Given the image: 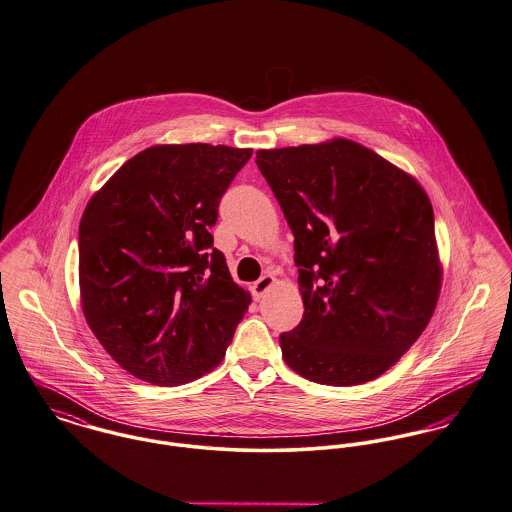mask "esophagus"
<instances>
[{
  "label": "esophagus",
  "instance_id": "1",
  "mask_svg": "<svg viewBox=\"0 0 512 512\" xmlns=\"http://www.w3.org/2000/svg\"><path fill=\"white\" fill-rule=\"evenodd\" d=\"M272 284H274V276H272V274H265V276H261V278L251 286V294H253V298H255V300H261V298L265 296V292L271 288Z\"/></svg>",
  "mask_w": 512,
  "mask_h": 512
}]
</instances>
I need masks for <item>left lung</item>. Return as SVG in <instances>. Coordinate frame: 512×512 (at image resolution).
Listing matches in <instances>:
<instances>
[{"mask_svg": "<svg viewBox=\"0 0 512 512\" xmlns=\"http://www.w3.org/2000/svg\"><path fill=\"white\" fill-rule=\"evenodd\" d=\"M294 234L303 319L282 358L332 387L383 375L427 327L441 292L433 209L420 183L348 139L257 151Z\"/></svg>", "mask_w": 512, "mask_h": 512, "instance_id": "8db88e82", "label": "left lung"}]
</instances>
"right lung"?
I'll use <instances>...</instances> for the list:
<instances>
[{
    "label": "right lung",
    "mask_w": 512,
    "mask_h": 512,
    "mask_svg": "<svg viewBox=\"0 0 512 512\" xmlns=\"http://www.w3.org/2000/svg\"><path fill=\"white\" fill-rule=\"evenodd\" d=\"M251 149L156 145L92 195L79 224L87 323L125 371L176 387L216 367L251 301L212 245Z\"/></svg>",
    "instance_id": "add662e5"
}]
</instances>
